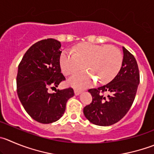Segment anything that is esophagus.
<instances>
[{
    "label": "esophagus",
    "mask_w": 154,
    "mask_h": 154,
    "mask_svg": "<svg viewBox=\"0 0 154 154\" xmlns=\"http://www.w3.org/2000/svg\"><path fill=\"white\" fill-rule=\"evenodd\" d=\"M74 92H75V95H79L80 94H81V91H79V90H77V89H75V91H74Z\"/></svg>",
    "instance_id": "esophagus-1"
}]
</instances>
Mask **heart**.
Masks as SVG:
<instances>
[{
  "label": "heart",
  "mask_w": 154,
  "mask_h": 154,
  "mask_svg": "<svg viewBox=\"0 0 154 154\" xmlns=\"http://www.w3.org/2000/svg\"><path fill=\"white\" fill-rule=\"evenodd\" d=\"M64 51L60 58V65L66 75H72L85 68L91 73L82 72L68 80L69 84L77 88H85L97 79L99 83H107L117 75L122 66V56L119 49L114 46L82 44L74 51Z\"/></svg>",
  "instance_id": "1"
}]
</instances>
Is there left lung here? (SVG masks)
<instances>
[{"label":"left lung","instance_id":"8db88e82","mask_svg":"<svg viewBox=\"0 0 154 154\" xmlns=\"http://www.w3.org/2000/svg\"><path fill=\"white\" fill-rule=\"evenodd\" d=\"M122 67L115 78L105 85L89 89L92 102L85 106V116L100 126L116 123L128 112L135 97L140 82L137 61L124 47Z\"/></svg>","mask_w":154,"mask_h":154}]
</instances>
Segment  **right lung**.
Listing matches in <instances>:
<instances>
[{
  "instance_id": "add662e5",
  "label": "right lung",
  "mask_w": 154,
  "mask_h": 154,
  "mask_svg": "<svg viewBox=\"0 0 154 154\" xmlns=\"http://www.w3.org/2000/svg\"><path fill=\"white\" fill-rule=\"evenodd\" d=\"M61 44L53 38L45 39L29 48L18 66L17 94L27 113L37 122L52 123L61 118L67 100L74 96L72 88L57 90L65 80L61 73ZM55 88V93L48 88Z\"/></svg>"
}]
</instances>
